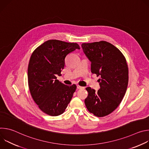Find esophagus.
Wrapping results in <instances>:
<instances>
[{"label": "esophagus", "mask_w": 149, "mask_h": 149, "mask_svg": "<svg viewBox=\"0 0 149 149\" xmlns=\"http://www.w3.org/2000/svg\"><path fill=\"white\" fill-rule=\"evenodd\" d=\"M77 88L78 89H82V88H84V87H82L79 86V85H77Z\"/></svg>", "instance_id": "esophagus-1"}]
</instances>
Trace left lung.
<instances>
[{
    "label": "left lung",
    "instance_id": "left-lung-1",
    "mask_svg": "<svg viewBox=\"0 0 149 149\" xmlns=\"http://www.w3.org/2000/svg\"><path fill=\"white\" fill-rule=\"evenodd\" d=\"M81 47L91 62V72L100 77L98 91L86 88L88 95L85 104L94 116H106L117 108L125 94L129 82L126 59L117 48L106 41L84 43Z\"/></svg>",
    "mask_w": 149,
    "mask_h": 149
}]
</instances>
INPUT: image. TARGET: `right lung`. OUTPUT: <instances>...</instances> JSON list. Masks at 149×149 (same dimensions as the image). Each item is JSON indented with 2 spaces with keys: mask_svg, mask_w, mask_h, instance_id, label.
Returning <instances> with one entry per match:
<instances>
[{
  "mask_svg": "<svg viewBox=\"0 0 149 149\" xmlns=\"http://www.w3.org/2000/svg\"><path fill=\"white\" fill-rule=\"evenodd\" d=\"M76 49L77 43L48 40L36 48L29 60L28 77L32 97L41 111L51 116L62 114L76 90L75 84L66 86L56 79L65 66L66 56Z\"/></svg>",
  "mask_w": 149,
  "mask_h": 149,
  "instance_id": "1",
  "label": "right lung"
}]
</instances>
